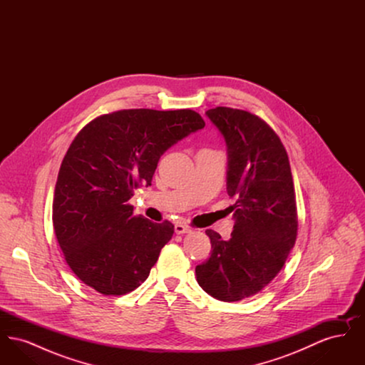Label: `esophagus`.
Wrapping results in <instances>:
<instances>
[{
  "label": "esophagus",
  "instance_id": "esophagus-1",
  "mask_svg": "<svg viewBox=\"0 0 365 365\" xmlns=\"http://www.w3.org/2000/svg\"><path fill=\"white\" fill-rule=\"evenodd\" d=\"M190 227L185 226V225H182V223H176V225H175V232H176V234H187V232H190Z\"/></svg>",
  "mask_w": 365,
  "mask_h": 365
}]
</instances>
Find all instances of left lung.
I'll list each match as a JSON object with an SVG mask.
<instances>
[{
    "instance_id": "8db88e82",
    "label": "left lung",
    "mask_w": 365,
    "mask_h": 365,
    "mask_svg": "<svg viewBox=\"0 0 365 365\" xmlns=\"http://www.w3.org/2000/svg\"><path fill=\"white\" fill-rule=\"evenodd\" d=\"M225 137L227 192L235 200L230 240L207 230L210 257L195 267L204 292L225 302L257 294L275 278L298 230L289 156L275 131L259 116L227 106L207 110Z\"/></svg>"
}]
</instances>
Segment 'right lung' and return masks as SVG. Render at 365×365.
<instances>
[{"instance_id": "obj_1", "label": "right lung", "mask_w": 365, "mask_h": 365, "mask_svg": "<svg viewBox=\"0 0 365 365\" xmlns=\"http://www.w3.org/2000/svg\"><path fill=\"white\" fill-rule=\"evenodd\" d=\"M204 125L191 109H123L96 118L72 140L56 182L53 227L88 287L127 294L149 277L174 226L135 216L128 200L152 185L167 149Z\"/></svg>"}]
</instances>
